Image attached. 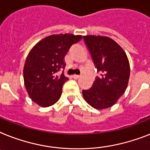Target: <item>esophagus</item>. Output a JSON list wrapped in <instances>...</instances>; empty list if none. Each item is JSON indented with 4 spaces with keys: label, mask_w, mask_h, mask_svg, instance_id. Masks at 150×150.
<instances>
[{
    "label": "esophagus",
    "mask_w": 150,
    "mask_h": 150,
    "mask_svg": "<svg viewBox=\"0 0 150 150\" xmlns=\"http://www.w3.org/2000/svg\"><path fill=\"white\" fill-rule=\"evenodd\" d=\"M73 78H74V79H79V78L81 77V75H74L72 76Z\"/></svg>",
    "instance_id": "obj_1"
}]
</instances>
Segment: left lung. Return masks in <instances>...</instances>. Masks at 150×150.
<instances>
[{
    "label": "left lung",
    "instance_id": "obj_1",
    "mask_svg": "<svg viewBox=\"0 0 150 150\" xmlns=\"http://www.w3.org/2000/svg\"><path fill=\"white\" fill-rule=\"evenodd\" d=\"M83 38L99 76L89 89L82 90V95L95 109H107L117 103L127 88L129 59L120 45L110 38L87 35Z\"/></svg>",
    "mask_w": 150,
    "mask_h": 150
}]
</instances>
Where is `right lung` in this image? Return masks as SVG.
I'll use <instances>...</instances> for the list:
<instances>
[{
	"mask_svg": "<svg viewBox=\"0 0 150 150\" xmlns=\"http://www.w3.org/2000/svg\"><path fill=\"white\" fill-rule=\"evenodd\" d=\"M81 35H53L45 38L30 51L24 66V86L33 102L41 107L57 103L68 80L64 72H57L65 67L64 56Z\"/></svg>",
	"mask_w": 150,
	"mask_h": 150,
	"instance_id": "right-lung-1",
	"label": "right lung"
}]
</instances>
